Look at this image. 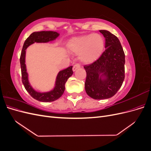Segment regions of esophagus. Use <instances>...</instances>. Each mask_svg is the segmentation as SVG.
Listing matches in <instances>:
<instances>
[{
  "instance_id": "34e87169",
  "label": "esophagus",
  "mask_w": 151,
  "mask_h": 151,
  "mask_svg": "<svg viewBox=\"0 0 151 151\" xmlns=\"http://www.w3.org/2000/svg\"><path fill=\"white\" fill-rule=\"evenodd\" d=\"M80 67H81V65L79 64V63H76V64H75L74 66H73L72 69L74 71H76L77 69H78V68Z\"/></svg>"
}]
</instances>
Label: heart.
<instances>
[{
	"label": "heart",
	"instance_id": "obj_1",
	"mask_svg": "<svg viewBox=\"0 0 151 151\" xmlns=\"http://www.w3.org/2000/svg\"><path fill=\"white\" fill-rule=\"evenodd\" d=\"M67 47L72 53H80L82 62L89 63L95 60L103 51L104 39L98 33L85 35L70 40Z\"/></svg>",
	"mask_w": 151,
	"mask_h": 151
}]
</instances>
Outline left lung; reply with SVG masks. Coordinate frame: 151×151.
Segmentation results:
<instances>
[{
    "mask_svg": "<svg viewBox=\"0 0 151 151\" xmlns=\"http://www.w3.org/2000/svg\"><path fill=\"white\" fill-rule=\"evenodd\" d=\"M105 38V49L96 60L84 66L86 72L85 90L94 99L111 98L117 92L125 79V53L119 40L106 30H99ZM106 75L102 81L99 74Z\"/></svg>",
    "mask_w": 151,
    "mask_h": 151,
    "instance_id": "8db88e82",
    "label": "left lung"
}]
</instances>
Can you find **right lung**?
<instances>
[{"mask_svg": "<svg viewBox=\"0 0 151 151\" xmlns=\"http://www.w3.org/2000/svg\"><path fill=\"white\" fill-rule=\"evenodd\" d=\"M58 33L55 31H38L34 32L27 38L22 47L20 57V64L21 68V79L26 90L28 91L31 97L42 102H52L58 99L62 96L65 91V84L67 79L72 75V66L67 68L58 73L57 77L55 87L53 91L48 93H41L35 91L29 85L28 73L26 72L25 65L26 49L30 45L36 43H46L55 39L58 36Z\"/></svg>", "mask_w": 151, "mask_h": 151, "instance_id": "add662e5", "label": "right lung"}]
</instances>
